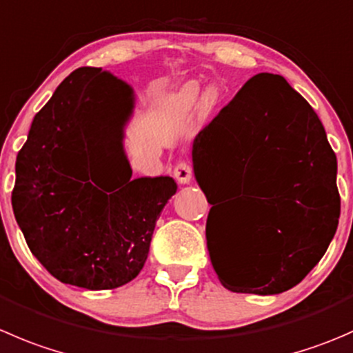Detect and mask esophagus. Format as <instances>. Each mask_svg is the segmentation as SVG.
<instances>
[{
	"label": "esophagus",
	"mask_w": 353,
	"mask_h": 353,
	"mask_svg": "<svg viewBox=\"0 0 353 353\" xmlns=\"http://www.w3.org/2000/svg\"><path fill=\"white\" fill-rule=\"evenodd\" d=\"M172 176L176 177L177 183L188 184L191 181V176H193V167H191L186 160H179V162L174 165Z\"/></svg>",
	"instance_id": "34e87169"
}]
</instances>
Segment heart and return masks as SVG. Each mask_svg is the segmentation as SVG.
Masks as SVG:
<instances>
[{
	"label": "heart",
	"instance_id": "1",
	"mask_svg": "<svg viewBox=\"0 0 353 353\" xmlns=\"http://www.w3.org/2000/svg\"><path fill=\"white\" fill-rule=\"evenodd\" d=\"M200 94H201V88L193 82V84H188L186 88L183 90V93H181V101H183L184 105H188V107H190V105H193L194 101L200 98ZM215 101H217V94H215L214 91H210V93L205 97V105H207V107H212Z\"/></svg>",
	"mask_w": 353,
	"mask_h": 353
}]
</instances>
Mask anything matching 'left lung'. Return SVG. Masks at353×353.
Instances as JSON below:
<instances>
[{
	"label": "left lung",
	"instance_id": "obj_1",
	"mask_svg": "<svg viewBox=\"0 0 353 353\" xmlns=\"http://www.w3.org/2000/svg\"><path fill=\"white\" fill-rule=\"evenodd\" d=\"M193 169L207 200L208 190L232 198L222 217L212 222V207L207 219L208 253L224 288L278 295L323 259L340 219L336 155L314 108L285 77L250 79L198 132Z\"/></svg>",
	"mask_w": 353,
	"mask_h": 353
}]
</instances>
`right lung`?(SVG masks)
I'll return each mask as SVG.
<instances>
[{
	"instance_id": "right-lung-1",
	"label": "right lung",
	"mask_w": 353,
	"mask_h": 353,
	"mask_svg": "<svg viewBox=\"0 0 353 353\" xmlns=\"http://www.w3.org/2000/svg\"><path fill=\"white\" fill-rule=\"evenodd\" d=\"M132 107L131 85L101 68H77L37 112L17 155V224L32 255L65 285L114 290L132 281L177 190L169 176L131 179L122 138ZM115 123L119 170L104 145Z\"/></svg>"
}]
</instances>
